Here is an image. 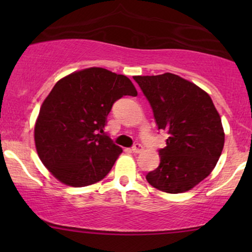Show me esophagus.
<instances>
[{
	"mask_svg": "<svg viewBox=\"0 0 252 252\" xmlns=\"http://www.w3.org/2000/svg\"><path fill=\"white\" fill-rule=\"evenodd\" d=\"M132 152L136 153V154H138V153H141L143 150V146L141 143H135V146L132 147Z\"/></svg>",
	"mask_w": 252,
	"mask_h": 252,
	"instance_id": "34e87169",
	"label": "esophagus"
}]
</instances>
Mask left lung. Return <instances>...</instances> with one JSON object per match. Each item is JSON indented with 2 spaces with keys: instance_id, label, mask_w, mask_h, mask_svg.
Returning <instances> with one entry per match:
<instances>
[{
  "instance_id": "1",
  "label": "left lung",
  "mask_w": 252,
  "mask_h": 252,
  "mask_svg": "<svg viewBox=\"0 0 252 252\" xmlns=\"http://www.w3.org/2000/svg\"><path fill=\"white\" fill-rule=\"evenodd\" d=\"M153 109L158 130L168 134L158 150L160 164L146 175L155 189L184 193L210 175L218 162L225 135L212 99L195 84L173 73L135 76Z\"/></svg>"
}]
</instances>
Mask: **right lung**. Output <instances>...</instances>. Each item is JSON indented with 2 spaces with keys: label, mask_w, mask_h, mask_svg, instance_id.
I'll return each instance as SVG.
<instances>
[{
  "label": "right lung",
  "mask_w": 252,
  "mask_h": 252,
  "mask_svg": "<svg viewBox=\"0 0 252 252\" xmlns=\"http://www.w3.org/2000/svg\"><path fill=\"white\" fill-rule=\"evenodd\" d=\"M137 96L128 77L100 67L60 79L43 100L34 128L37 155L63 184L84 187L108 175L122 148L104 131L112 105Z\"/></svg>",
  "instance_id": "1"
}]
</instances>
